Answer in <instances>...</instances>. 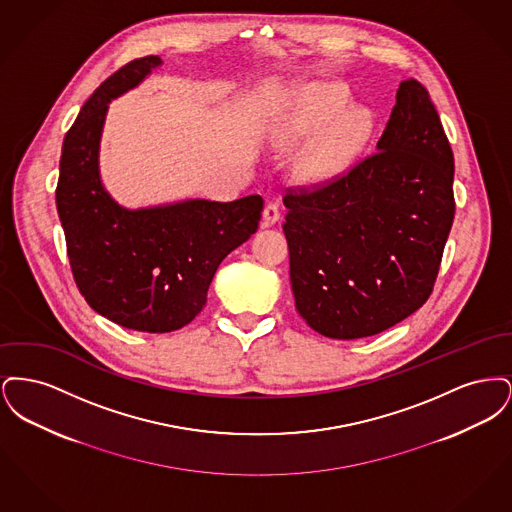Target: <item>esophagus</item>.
<instances>
[{
  "mask_svg": "<svg viewBox=\"0 0 512 512\" xmlns=\"http://www.w3.org/2000/svg\"><path fill=\"white\" fill-rule=\"evenodd\" d=\"M263 220H265V226H272L280 220V207L276 203H268L263 211Z\"/></svg>",
  "mask_w": 512,
  "mask_h": 512,
  "instance_id": "obj_1",
  "label": "esophagus"
}]
</instances>
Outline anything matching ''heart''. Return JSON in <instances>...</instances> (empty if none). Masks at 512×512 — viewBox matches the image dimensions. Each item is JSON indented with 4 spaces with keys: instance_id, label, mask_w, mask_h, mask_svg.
Masks as SVG:
<instances>
[{
    "instance_id": "b5f03b06",
    "label": "heart",
    "mask_w": 512,
    "mask_h": 512,
    "mask_svg": "<svg viewBox=\"0 0 512 512\" xmlns=\"http://www.w3.org/2000/svg\"><path fill=\"white\" fill-rule=\"evenodd\" d=\"M347 103L340 84L309 82L293 90L272 124L274 142L295 144L329 122L297 159L295 174L303 184L320 186L336 178L370 138L372 115L361 107L343 109Z\"/></svg>"
}]
</instances>
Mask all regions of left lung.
I'll list each match as a JSON object with an SVG mask.
<instances>
[{"label":"left lung","mask_w":512,"mask_h":512,"mask_svg":"<svg viewBox=\"0 0 512 512\" xmlns=\"http://www.w3.org/2000/svg\"><path fill=\"white\" fill-rule=\"evenodd\" d=\"M376 153L284 197L295 309L326 338L380 334L430 297L453 217L455 161L428 90L399 84Z\"/></svg>","instance_id":"1"}]
</instances>
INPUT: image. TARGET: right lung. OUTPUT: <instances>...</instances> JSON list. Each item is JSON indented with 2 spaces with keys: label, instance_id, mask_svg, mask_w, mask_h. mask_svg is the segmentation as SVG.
Wrapping results in <instances>:
<instances>
[{
  "label": "right lung",
  "instance_id": "obj_1",
  "mask_svg": "<svg viewBox=\"0 0 512 512\" xmlns=\"http://www.w3.org/2000/svg\"><path fill=\"white\" fill-rule=\"evenodd\" d=\"M161 65L159 55L134 59L84 103L63 142L55 192L74 282L88 305L151 334L178 330L201 313L222 259L257 232L263 211L261 195L126 209L105 190L99 144L109 103Z\"/></svg>",
  "mask_w": 512,
  "mask_h": 512
}]
</instances>
